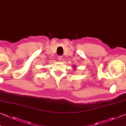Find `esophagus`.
<instances>
[{"mask_svg":"<svg viewBox=\"0 0 126 126\" xmlns=\"http://www.w3.org/2000/svg\"><path fill=\"white\" fill-rule=\"evenodd\" d=\"M58 59L59 61H62V56H61V55H59L58 57Z\"/></svg>","mask_w":126,"mask_h":126,"instance_id":"1","label":"esophagus"}]
</instances>
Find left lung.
Here are the masks:
<instances>
[{"instance_id": "obj_1", "label": "left lung", "mask_w": 126, "mask_h": 126, "mask_svg": "<svg viewBox=\"0 0 126 126\" xmlns=\"http://www.w3.org/2000/svg\"><path fill=\"white\" fill-rule=\"evenodd\" d=\"M73 67H74V66H73Z\"/></svg>"}]
</instances>
